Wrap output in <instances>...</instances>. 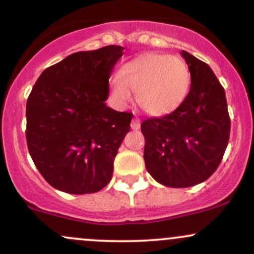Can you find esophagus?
Here are the masks:
<instances>
[{"label": "esophagus", "instance_id": "esophagus-1", "mask_svg": "<svg viewBox=\"0 0 254 254\" xmlns=\"http://www.w3.org/2000/svg\"><path fill=\"white\" fill-rule=\"evenodd\" d=\"M139 127H141V121H139L138 118L132 119V122H131V129H132V130H138Z\"/></svg>", "mask_w": 254, "mask_h": 254}]
</instances>
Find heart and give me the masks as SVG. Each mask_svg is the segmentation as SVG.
<instances>
[{
  "instance_id": "heart-1",
  "label": "heart",
  "mask_w": 254,
  "mask_h": 254,
  "mask_svg": "<svg viewBox=\"0 0 254 254\" xmlns=\"http://www.w3.org/2000/svg\"><path fill=\"white\" fill-rule=\"evenodd\" d=\"M190 88V70L180 57L145 54L121 66L111 81V97L119 106L136 93L138 106L154 117L170 115L182 106Z\"/></svg>"
}]
</instances>
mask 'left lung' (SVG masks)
Returning a JSON list of instances; mask_svg holds the SVG:
<instances>
[{
	"label": "left lung",
	"instance_id": "obj_1",
	"mask_svg": "<svg viewBox=\"0 0 254 254\" xmlns=\"http://www.w3.org/2000/svg\"><path fill=\"white\" fill-rule=\"evenodd\" d=\"M191 74V88L177 111L142 123L145 168L168 188L205 182L221 164L229 141L226 93L210 66L182 51Z\"/></svg>",
	"mask_w": 254,
	"mask_h": 254
}]
</instances>
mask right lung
Returning <instances> with one entry per match:
<instances>
[{
  "label": "right lung",
  "instance_id": "1",
  "mask_svg": "<svg viewBox=\"0 0 254 254\" xmlns=\"http://www.w3.org/2000/svg\"><path fill=\"white\" fill-rule=\"evenodd\" d=\"M123 46L75 52L38 77L26 105V139L34 165L51 186L94 193L110 183L132 113L106 106L109 78Z\"/></svg>",
  "mask_w": 254,
  "mask_h": 254
}]
</instances>
